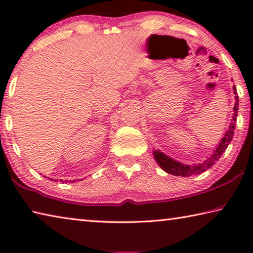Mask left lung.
<instances>
[{"label":"left lung","instance_id":"left-lung-1","mask_svg":"<svg viewBox=\"0 0 253 253\" xmlns=\"http://www.w3.org/2000/svg\"><path fill=\"white\" fill-rule=\"evenodd\" d=\"M234 93L235 92V87H233ZM238 96H235V106L233 107L234 114L233 117L231 119V124L229 126L228 131L225 132V135L223 138L221 139V142L217 145V147L215 148V151L213 152V154L210 158H208L207 161H204L203 163H200V164H194V165H186V164H182V163L176 162L173 158L169 157L168 155H165L164 153H162L161 151H154V158L157 162V164L161 166V168L165 170L166 173L175 175V176H191V175H198L203 173L204 170H207L208 169L211 168V166L215 163L216 161H219V158L222 156V154L224 153L225 148L228 147V145L230 144L231 140H232V137L234 135V129H235V122H237V116H238Z\"/></svg>","mask_w":253,"mask_h":253}]
</instances>
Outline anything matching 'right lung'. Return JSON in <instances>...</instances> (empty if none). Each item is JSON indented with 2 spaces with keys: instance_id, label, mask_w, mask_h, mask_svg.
Returning a JSON list of instances; mask_svg holds the SVG:
<instances>
[{
  "instance_id": "right-lung-1",
  "label": "right lung",
  "mask_w": 253,
  "mask_h": 253,
  "mask_svg": "<svg viewBox=\"0 0 253 253\" xmlns=\"http://www.w3.org/2000/svg\"><path fill=\"white\" fill-rule=\"evenodd\" d=\"M57 181H58V179H57ZM57 181H55V182H57ZM61 182H62V181H61ZM65 182H66V181H65ZM62 183H63V182H62Z\"/></svg>"
}]
</instances>
